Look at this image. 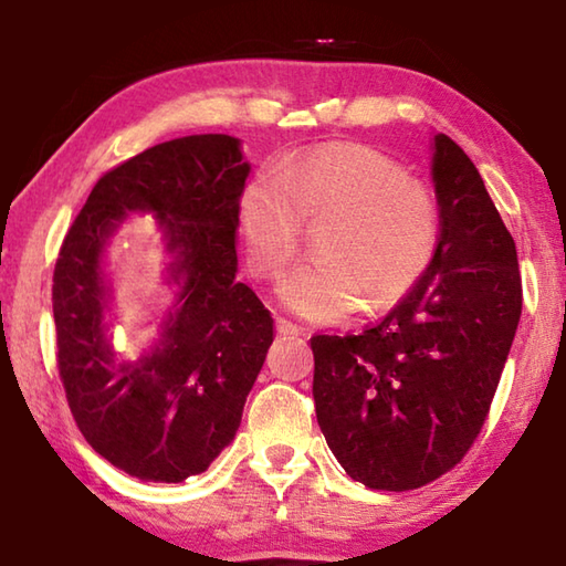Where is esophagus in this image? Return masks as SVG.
<instances>
[{
    "mask_svg": "<svg viewBox=\"0 0 566 566\" xmlns=\"http://www.w3.org/2000/svg\"><path fill=\"white\" fill-rule=\"evenodd\" d=\"M276 332H280L282 337H296V334H302V329L296 327V324L286 322V319H276Z\"/></svg>",
    "mask_w": 566,
    "mask_h": 566,
    "instance_id": "1",
    "label": "esophagus"
}]
</instances>
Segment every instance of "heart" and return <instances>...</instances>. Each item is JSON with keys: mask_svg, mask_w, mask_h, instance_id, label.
Listing matches in <instances>:
<instances>
[{"mask_svg": "<svg viewBox=\"0 0 566 566\" xmlns=\"http://www.w3.org/2000/svg\"><path fill=\"white\" fill-rule=\"evenodd\" d=\"M237 234L249 272L276 280L319 227L314 256L280 286L296 317L337 324L381 314L417 290L442 239L437 197L381 151L339 142L304 151L280 175L260 171L237 197Z\"/></svg>", "mask_w": 566, "mask_h": 566, "instance_id": "1", "label": "heart"}]
</instances>
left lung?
<instances>
[{
  "instance_id": "left-lung-1",
  "label": "left lung",
  "mask_w": 566,
  "mask_h": 566,
  "mask_svg": "<svg viewBox=\"0 0 566 566\" xmlns=\"http://www.w3.org/2000/svg\"><path fill=\"white\" fill-rule=\"evenodd\" d=\"M432 179L442 239L424 280L375 327L310 339L322 434L369 490H417L462 462L522 317L514 239L447 134L434 137Z\"/></svg>"
}]
</instances>
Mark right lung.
<instances>
[{
    "mask_svg": "<svg viewBox=\"0 0 566 566\" xmlns=\"http://www.w3.org/2000/svg\"><path fill=\"white\" fill-rule=\"evenodd\" d=\"M249 177L239 139L191 134L99 177L54 264L56 367L72 417L97 454L145 482L202 474L232 442L274 319L237 282V197ZM129 211H151L180 284L158 347L119 365L106 339L101 254Z\"/></svg>",
    "mask_w": 566,
    "mask_h": 566,
    "instance_id": "right-lung-1",
    "label": "right lung"
}]
</instances>
